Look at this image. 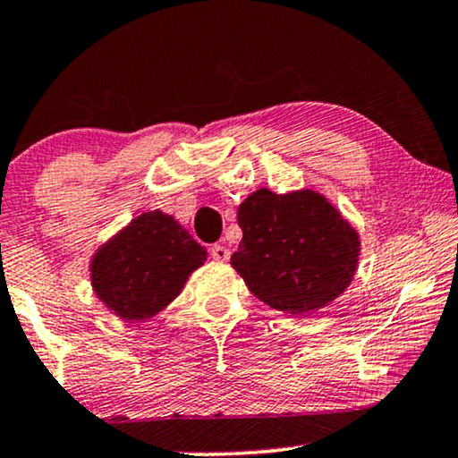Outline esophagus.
Here are the masks:
<instances>
[{
	"mask_svg": "<svg viewBox=\"0 0 458 458\" xmlns=\"http://www.w3.org/2000/svg\"><path fill=\"white\" fill-rule=\"evenodd\" d=\"M210 256H212V259H215V260H229L231 252H229V250L225 248V246H218V243H216V246L210 248Z\"/></svg>",
	"mask_w": 458,
	"mask_h": 458,
	"instance_id": "esophagus-1",
	"label": "esophagus"
}]
</instances>
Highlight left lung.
I'll return each instance as SVG.
<instances>
[{
  "mask_svg": "<svg viewBox=\"0 0 458 458\" xmlns=\"http://www.w3.org/2000/svg\"><path fill=\"white\" fill-rule=\"evenodd\" d=\"M242 242L231 265L275 310L304 315L342 296L359 265L360 240L321 193L259 190L237 208Z\"/></svg>",
  "mask_w": 458,
  "mask_h": 458,
  "instance_id": "obj_1",
  "label": "left lung"
}]
</instances>
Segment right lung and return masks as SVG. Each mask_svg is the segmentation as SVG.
<instances>
[{
    "label": "right lung",
    "instance_id": "1",
    "mask_svg": "<svg viewBox=\"0 0 458 458\" xmlns=\"http://www.w3.org/2000/svg\"><path fill=\"white\" fill-rule=\"evenodd\" d=\"M204 260L206 248L171 215L143 212L93 256L91 285L114 315L143 321L171 304Z\"/></svg>",
    "mask_w": 458,
    "mask_h": 458
}]
</instances>
